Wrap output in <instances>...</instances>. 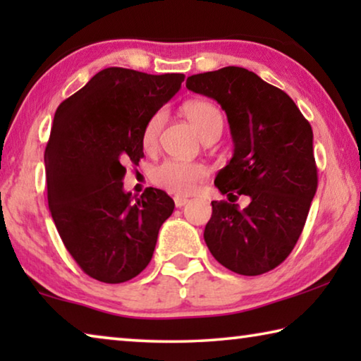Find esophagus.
I'll use <instances>...</instances> for the list:
<instances>
[{
  "label": "esophagus",
  "instance_id": "esophagus-1",
  "mask_svg": "<svg viewBox=\"0 0 361 361\" xmlns=\"http://www.w3.org/2000/svg\"><path fill=\"white\" fill-rule=\"evenodd\" d=\"M173 200H175V207H176V209H181V207H185L186 204H189V200H188L186 197H178V195H176V197H175Z\"/></svg>",
  "mask_w": 361,
  "mask_h": 361
}]
</instances>
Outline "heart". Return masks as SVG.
<instances>
[{
	"mask_svg": "<svg viewBox=\"0 0 361 361\" xmlns=\"http://www.w3.org/2000/svg\"><path fill=\"white\" fill-rule=\"evenodd\" d=\"M183 113H185V116L194 126V129L197 130L204 142L209 138L221 135L224 119L215 103L202 99L188 100L183 105ZM166 111L159 109L145 124L142 133V145L146 151L154 149L157 146L159 135H161L162 127L166 124ZM205 175L207 170L200 164L180 162L169 159V161L162 162L161 166H157L152 170V183L164 189V191L186 195L191 194L197 188L199 183L205 178Z\"/></svg>",
	"mask_w": 361,
	"mask_h": 361,
	"instance_id": "heart-1",
	"label": "heart"
}]
</instances>
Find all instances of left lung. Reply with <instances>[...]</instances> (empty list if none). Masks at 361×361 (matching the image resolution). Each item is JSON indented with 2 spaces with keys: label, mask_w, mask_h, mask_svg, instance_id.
<instances>
[{
  "label": "left lung",
  "mask_w": 361,
  "mask_h": 361,
  "mask_svg": "<svg viewBox=\"0 0 361 361\" xmlns=\"http://www.w3.org/2000/svg\"><path fill=\"white\" fill-rule=\"evenodd\" d=\"M186 87L221 105L234 142L215 178L229 202H212L207 247L240 276L272 271L295 248L317 191L312 127L283 90L240 66L192 75ZM242 193L250 204L240 211L230 202Z\"/></svg>",
  "instance_id": "obj_1"
}]
</instances>
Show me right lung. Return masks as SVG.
Here are the masks:
<instances>
[{"label": "right lung", "instance_id": "1", "mask_svg": "<svg viewBox=\"0 0 361 361\" xmlns=\"http://www.w3.org/2000/svg\"><path fill=\"white\" fill-rule=\"evenodd\" d=\"M183 81L181 73L111 66L57 108L44 152L49 210L89 277L122 283L149 264L175 202L156 188L133 199L124 191V166H138L145 124Z\"/></svg>", "mask_w": 361, "mask_h": 361}]
</instances>
